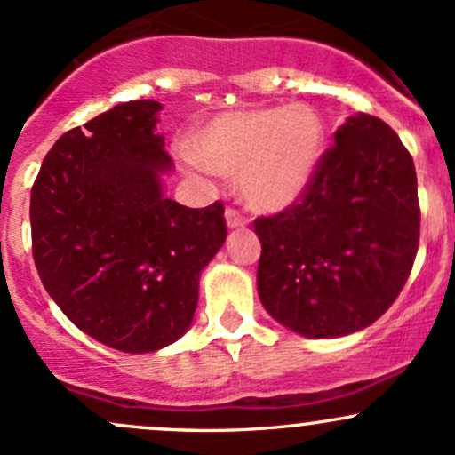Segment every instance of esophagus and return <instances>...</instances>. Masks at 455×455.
Masks as SVG:
<instances>
[{
  "mask_svg": "<svg viewBox=\"0 0 455 455\" xmlns=\"http://www.w3.org/2000/svg\"><path fill=\"white\" fill-rule=\"evenodd\" d=\"M224 218H227L228 228H239V227H246L248 224V218L243 216V213H239L235 207H228L227 212H224Z\"/></svg>",
  "mask_w": 455,
  "mask_h": 455,
  "instance_id": "obj_1",
  "label": "esophagus"
}]
</instances>
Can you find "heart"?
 <instances>
[{
	"mask_svg": "<svg viewBox=\"0 0 455 455\" xmlns=\"http://www.w3.org/2000/svg\"><path fill=\"white\" fill-rule=\"evenodd\" d=\"M323 147L322 116L304 103L227 112L194 140L204 166L237 174L243 203L266 213L300 201L315 177Z\"/></svg>",
	"mask_w": 455,
	"mask_h": 455,
	"instance_id": "obj_1",
	"label": "heart"
}]
</instances>
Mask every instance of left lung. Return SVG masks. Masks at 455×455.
Masks as SVG:
<instances>
[{
  "label": "left lung",
  "instance_id": "obj_1",
  "mask_svg": "<svg viewBox=\"0 0 455 455\" xmlns=\"http://www.w3.org/2000/svg\"><path fill=\"white\" fill-rule=\"evenodd\" d=\"M419 222L411 153L380 118L349 116L300 201L254 220L263 307L308 339L371 326L411 276Z\"/></svg>",
  "mask_w": 455,
  "mask_h": 455
}]
</instances>
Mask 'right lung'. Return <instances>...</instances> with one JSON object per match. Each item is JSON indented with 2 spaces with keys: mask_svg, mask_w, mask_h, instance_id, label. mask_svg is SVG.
Here are the masks:
<instances>
[{
  "mask_svg": "<svg viewBox=\"0 0 455 455\" xmlns=\"http://www.w3.org/2000/svg\"><path fill=\"white\" fill-rule=\"evenodd\" d=\"M159 109L118 103L64 133L29 198L47 293L79 331L129 354L186 334L201 272L227 239L222 203L189 209L164 196L172 159L155 132Z\"/></svg>",
  "mask_w": 455,
  "mask_h": 455,
  "instance_id": "right-lung-1",
  "label": "right lung"
}]
</instances>
